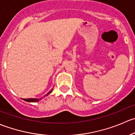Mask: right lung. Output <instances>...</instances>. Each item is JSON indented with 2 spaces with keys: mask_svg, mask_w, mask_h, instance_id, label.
Segmentation results:
<instances>
[{
  "mask_svg": "<svg viewBox=\"0 0 135 135\" xmlns=\"http://www.w3.org/2000/svg\"><path fill=\"white\" fill-rule=\"evenodd\" d=\"M53 91V89H51V90H50V91L49 92V93H47V94L46 95V96H47V95H49V94H50ZM41 99H23L24 100H25V101L27 102H32V103H35V102H38V100H40Z\"/></svg>",
  "mask_w": 135,
  "mask_h": 135,
  "instance_id": "obj_1",
  "label": "right lung"
}]
</instances>
